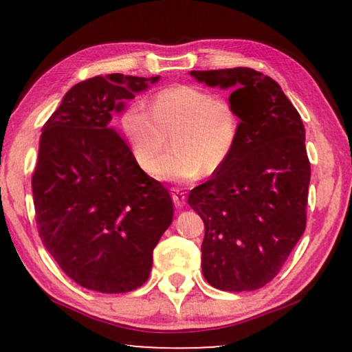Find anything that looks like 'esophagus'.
Returning <instances> with one entry per match:
<instances>
[{
	"instance_id": "obj_1",
	"label": "esophagus",
	"mask_w": 352,
	"mask_h": 352,
	"mask_svg": "<svg viewBox=\"0 0 352 352\" xmlns=\"http://www.w3.org/2000/svg\"><path fill=\"white\" fill-rule=\"evenodd\" d=\"M172 200H174V205L177 208H182L186 204V194L180 189H174V192H172Z\"/></svg>"
}]
</instances>
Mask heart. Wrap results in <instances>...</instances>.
<instances>
[{
    "mask_svg": "<svg viewBox=\"0 0 352 352\" xmlns=\"http://www.w3.org/2000/svg\"><path fill=\"white\" fill-rule=\"evenodd\" d=\"M121 130L136 164L151 170L174 133L176 148L153 166L164 182H192L204 170L222 169L239 138V116L230 102L205 88L170 85L153 94L151 109L130 104L121 115Z\"/></svg>",
    "mask_w": 352,
    "mask_h": 352,
    "instance_id": "b5f03b06",
    "label": "heart"
}]
</instances>
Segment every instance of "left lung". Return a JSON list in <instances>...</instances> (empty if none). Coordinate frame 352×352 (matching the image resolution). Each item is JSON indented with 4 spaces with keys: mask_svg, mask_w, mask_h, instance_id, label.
<instances>
[{
    "mask_svg": "<svg viewBox=\"0 0 352 352\" xmlns=\"http://www.w3.org/2000/svg\"><path fill=\"white\" fill-rule=\"evenodd\" d=\"M230 88L239 116L234 152L188 204L205 223L201 270L212 287L243 292L275 278L306 230L311 163L300 113L272 77L252 68L190 71Z\"/></svg>",
    "mask_w": 352,
    "mask_h": 352,
    "instance_id": "left-lung-1",
    "label": "left lung"
}]
</instances>
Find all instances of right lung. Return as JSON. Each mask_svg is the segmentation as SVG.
Returning a JSON list of instances; mask_svg holds the SVG:
<instances>
[{
	"label": "right lung",
	"mask_w": 352,
	"mask_h": 352,
	"mask_svg": "<svg viewBox=\"0 0 352 352\" xmlns=\"http://www.w3.org/2000/svg\"><path fill=\"white\" fill-rule=\"evenodd\" d=\"M160 76H96L76 83L43 126L32 194L38 234L82 287L124 294L141 287L152 253L172 223L162 183L136 164L111 126L124 100Z\"/></svg>",
	"instance_id": "right-lung-1"
}]
</instances>
